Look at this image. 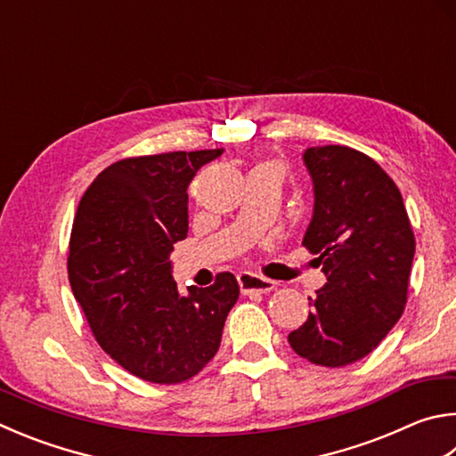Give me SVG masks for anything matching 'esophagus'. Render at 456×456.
<instances>
[{
    "mask_svg": "<svg viewBox=\"0 0 456 456\" xmlns=\"http://www.w3.org/2000/svg\"><path fill=\"white\" fill-rule=\"evenodd\" d=\"M237 281H239V287H241V291L245 295L269 293V291H273V289L277 287L275 281L259 277V275H255V273H247V271L245 273H239Z\"/></svg>",
    "mask_w": 456,
    "mask_h": 456,
    "instance_id": "obj_1",
    "label": "esophagus"
}]
</instances>
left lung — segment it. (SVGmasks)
Listing matches in <instances>:
<instances>
[{
	"label": "left lung",
	"instance_id": "left-lung-1",
	"mask_svg": "<svg viewBox=\"0 0 456 456\" xmlns=\"http://www.w3.org/2000/svg\"><path fill=\"white\" fill-rule=\"evenodd\" d=\"M303 163L314 195L303 245L319 255L327 283L289 345L314 365L345 367L367 357L401 319L415 235L399 187L369 155L322 145L305 149Z\"/></svg>",
	"mask_w": 456,
	"mask_h": 456
}]
</instances>
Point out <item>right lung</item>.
I'll return each mask as SVG.
<instances>
[{"label":"right lung","mask_w":456,"mask_h":456,"mask_svg":"<svg viewBox=\"0 0 456 456\" xmlns=\"http://www.w3.org/2000/svg\"><path fill=\"white\" fill-rule=\"evenodd\" d=\"M223 149L131 157L110 165L81 197L68 271L97 343L149 383L195 377L219 351L239 299L237 279L219 273L207 289L177 291L169 255L187 237V187Z\"/></svg>","instance_id":"add662e5"}]
</instances>
